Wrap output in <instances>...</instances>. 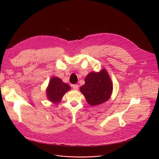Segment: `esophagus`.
Wrapping results in <instances>:
<instances>
[{"label":"esophagus","mask_w":159,"mask_h":159,"mask_svg":"<svg viewBox=\"0 0 159 159\" xmlns=\"http://www.w3.org/2000/svg\"><path fill=\"white\" fill-rule=\"evenodd\" d=\"M73 89L75 90H77L79 89V85L77 84H74L73 85Z\"/></svg>","instance_id":"obj_1"}]
</instances>
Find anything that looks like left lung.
<instances>
[{
  "label": "left lung",
  "instance_id": "8db88e82",
  "mask_svg": "<svg viewBox=\"0 0 159 159\" xmlns=\"http://www.w3.org/2000/svg\"><path fill=\"white\" fill-rule=\"evenodd\" d=\"M80 90L90 105L97 106L110 98L112 84L108 74L103 69L98 73H89L85 78V84L80 87Z\"/></svg>",
  "mask_w": 159,
  "mask_h": 159
}]
</instances>
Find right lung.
<instances>
[{
	"mask_svg": "<svg viewBox=\"0 0 159 159\" xmlns=\"http://www.w3.org/2000/svg\"><path fill=\"white\" fill-rule=\"evenodd\" d=\"M70 89V86L63 83L60 78L54 77L50 81L47 90V97L50 101L57 103Z\"/></svg>",
	"mask_w": 159,
	"mask_h": 159,
	"instance_id": "1",
	"label": "right lung"
}]
</instances>
